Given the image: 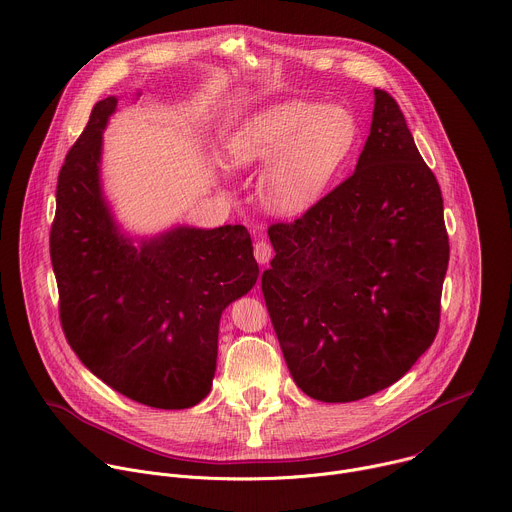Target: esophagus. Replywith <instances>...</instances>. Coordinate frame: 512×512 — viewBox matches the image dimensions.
<instances>
[{
  "mask_svg": "<svg viewBox=\"0 0 512 512\" xmlns=\"http://www.w3.org/2000/svg\"><path fill=\"white\" fill-rule=\"evenodd\" d=\"M272 254H274V250H272V246L266 240H258L254 244V256H256V260L260 264H266L272 258Z\"/></svg>",
  "mask_w": 512,
  "mask_h": 512,
  "instance_id": "obj_1",
  "label": "esophagus"
}]
</instances>
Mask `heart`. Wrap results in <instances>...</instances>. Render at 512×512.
Instances as JSON below:
<instances>
[{
    "label": "heart",
    "instance_id": "b5f03b06",
    "mask_svg": "<svg viewBox=\"0 0 512 512\" xmlns=\"http://www.w3.org/2000/svg\"><path fill=\"white\" fill-rule=\"evenodd\" d=\"M355 141L357 123L347 109L290 100L244 119L224 153L238 169L268 161L258 181L264 206L300 214L325 193Z\"/></svg>",
    "mask_w": 512,
    "mask_h": 512
}]
</instances>
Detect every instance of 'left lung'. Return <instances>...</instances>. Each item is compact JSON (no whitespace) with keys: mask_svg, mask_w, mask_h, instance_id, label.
Listing matches in <instances>:
<instances>
[{"mask_svg":"<svg viewBox=\"0 0 512 512\" xmlns=\"http://www.w3.org/2000/svg\"><path fill=\"white\" fill-rule=\"evenodd\" d=\"M266 309L294 383L327 403L397 379L434 343L450 244L444 199L397 102L375 88L353 175L268 228Z\"/></svg>","mask_w":512,"mask_h":512,"instance_id":"8db88e82","label":"left lung"}]
</instances>
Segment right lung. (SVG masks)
Masks as SVG:
<instances>
[{
	"instance_id": "right-lung-1",
	"label": "right lung",
	"mask_w": 512,
	"mask_h": 512,
	"mask_svg": "<svg viewBox=\"0 0 512 512\" xmlns=\"http://www.w3.org/2000/svg\"><path fill=\"white\" fill-rule=\"evenodd\" d=\"M109 96L66 153L50 258L64 337L98 379L159 410H185L212 389L226 306L258 278L244 226L177 228L141 250L117 232L98 185Z\"/></svg>"
}]
</instances>
